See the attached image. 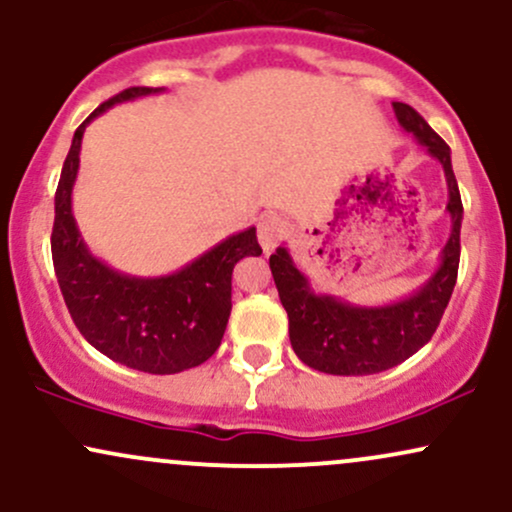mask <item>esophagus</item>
<instances>
[{
  "instance_id": "obj_1",
  "label": "esophagus",
  "mask_w": 512,
  "mask_h": 512,
  "mask_svg": "<svg viewBox=\"0 0 512 512\" xmlns=\"http://www.w3.org/2000/svg\"><path fill=\"white\" fill-rule=\"evenodd\" d=\"M286 231H289V228H286L284 219H279L276 214H264L260 223H257V238H260L262 250H274L276 243L286 236Z\"/></svg>"
}]
</instances>
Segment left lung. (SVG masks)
Wrapping results in <instances>:
<instances>
[{"label": "left lung", "mask_w": 512, "mask_h": 512, "mask_svg": "<svg viewBox=\"0 0 512 512\" xmlns=\"http://www.w3.org/2000/svg\"><path fill=\"white\" fill-rule=\"evenodd\" d=\"M399 125L438 158L448 180V214L452 231L440 255V267L419 291L383 308H358L310 289L308 279L291 260L289 250L276 248L269 267L281 305L289 313V337L305 366L330 375H373L407 361L438 330L460 267L462 199L452 173L450 146L428 127L407 103H392Z\"/></svg>", "instance_id": "1"}]
</instances>
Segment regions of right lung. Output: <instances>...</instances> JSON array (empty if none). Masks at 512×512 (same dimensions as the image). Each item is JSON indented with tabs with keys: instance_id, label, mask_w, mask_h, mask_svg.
<instances>
[{
	"instance_id": "add662e5",
	"label": "right lung",
	"mask_w": 512,
	"mask_h": 512,
	"mask_svg": "<svg viewBox=\"0 0 512 512\" xmlns=\"http://www.w3.org/2000/svg\"><path fill=\"white\" fill-rule=\"evenodd\" d=\"M132 86L98 105L74 132L55 192L52 264L74 325L86 342L122 366L154 375L195 368L219 349L231 315L233 267L262 255L255 228L236 233L180 272L139 279L110 269L88 252L72 214L84 129L110 105L158 93Z\"/></svg>"
}]
</instances>
